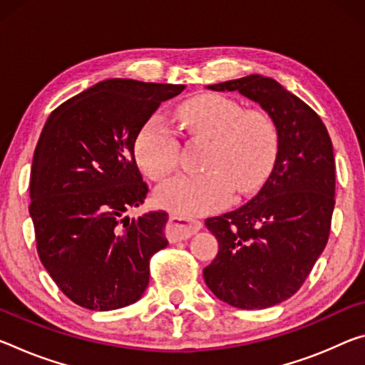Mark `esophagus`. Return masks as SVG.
<instances>
[{"label":"esophagus","instance_id":"1","mask_svg":"<svg viewBox=\"0 0 365 365\" xmlns=\"http://www.w3.org/2000/svg\"><path fill=\"white\" fill-rule=\"evenodd\" d=\"M201 227H203V224H201V221H198V219L170 216L165 227V234H167V239L170 242L187 240L188 237H192L193 234L198 232Z\"/></svg>","mask_w":365,"mask_h":365}]
</instances>
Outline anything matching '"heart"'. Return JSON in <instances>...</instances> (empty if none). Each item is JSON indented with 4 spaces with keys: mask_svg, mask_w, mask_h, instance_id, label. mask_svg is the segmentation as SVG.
<instances>
[{
    "mask_svg": "<svg viewBox=\"0 0 365 365\" xmlns=\"http://www.w3.org/2000/svg\"><path fill=\"white\" fill-rule=\"evenodd\" d=\"M190 135L211 140L203 162L205 173L180 175L155 192V203L177 216L192 217L229 205L239 195L257 192L273 169L279 135L274 120L263 110H244L227 96H195L177 108ZM182 144L164 120L153 117L135 141L141 170L153 180H164L177 170Z\"/></svg>",
    "mask_w": 365,
    "mask_h": 365,
    "instance_id": "b5f03b06",
    "label": "heart"
}]
</instances>
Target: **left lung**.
<instances>
[{"instance_id": "8db88e82", "label": "left lung", "mask_w": 365, "mask_h": 365, "mask_svg": "<svg viewBox=\"0 0 365 365\" xmlns=\"http://www.w3.org/2000/svg\"><path fill=\"white\" fill-rule=\"evenodd\" d=\"M239 91L274 120L279 148L259 193L239 210L207 217L219 252L203 269L214 296L244 310L292 297L327 247L334 210V155L315 110L274 79L250 76L207 86Z\"/></svg>"}]
</instances>
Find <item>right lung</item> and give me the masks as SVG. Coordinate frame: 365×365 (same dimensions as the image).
<instances>
[{"label":"right lung","instance_id":"obj_1","mask_svg":"<svg viewBox=\"0 0 365 365\" xmlns=\"http://www.w3.org/2000/svg\"><path fill=\"white\" fill-rule=\"evenodd\" d=\"M183 84L107 79L56 107L45 123L31 170L37 253L55 284L89 310L136 302L149 284V262L169 245L165 211L138 219L148 185L135 141L160 102Z\"/></svg>","mask_w":365,"mask_h":365}]
</instances>
